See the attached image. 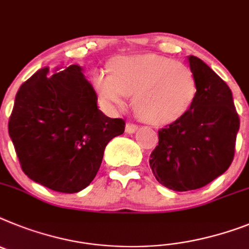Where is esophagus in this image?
I'll list each match as a JSON object with an SVG mask.
<instances>
[{
    "mask_svg": "<svg viewBox=\"0 0 249 249\" xmlns=\"http://www.w3.org/2000/svg\"><path fill=\"white\" fill-rule=\"evenodd\" d=\"M139 129V127L136 126V124H132V123H127L126 124V133H135L136 131Z\"/></svg>",
    "mask_w": 249,
    "mask_h": 249,
    "instance_id": "obj_1",
    "label": "esophagus"
}]
</instances>
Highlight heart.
<instances>
[{"mask_svg":"<svg viewBox=\"0 0 249 249\" xmlns=\"http://www.w3.org/2000/svg\"><path fill=\"white\" fill-rule=\"evenodd\" d=\"M108 74L97 71L92 86L103 106L122 109L126 97L139 118L152 126L180 121L194 106L197 83L185 64L156 54L117 56L108 61Z\"/></svg>","mask_w":249,"mask_h":249,"instance_id":"heart-1","label":"heart"}]
</instances>
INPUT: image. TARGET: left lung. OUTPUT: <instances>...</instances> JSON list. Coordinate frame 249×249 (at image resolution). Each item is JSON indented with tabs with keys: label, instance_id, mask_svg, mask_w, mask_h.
<instances>
[{
	"label": "left lung",
	"instance_id": "left-lung-1",
	"mask_svg": "<svg viewBox=\"0 0 249 249\" xmlns=\"http://www.w3.org/2000/svg\"><path fill=\"white\" fill-rule=\"evenodd\" d=\"M189 65L197 94L188 114L159 131V145L150 155L156 180L174 191L203 188L231 166L239 117L227 83L194 55Z\"/></svg>",
	"mask_w": 249,
	"mask_h": 249
}]
</instances>
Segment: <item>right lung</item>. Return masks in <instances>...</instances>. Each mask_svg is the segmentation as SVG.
Wrapping results in <instances>:
<instances>
[{
    "mask_svg": "<svg viewBox=\"0 0 249 249\" xmlns=\"http://www.w3.org/2000/svg\"><path fill=\"white\" fill-rule=\"evenodd\" d=\"M78 64L41 68L15 98L8 133L22 171L35 182L73 194L93 181L104 148L124 121L98 109L97 94Z\"/></svg>",
    "mask_w": 249,
    "mask_h": 249,
    "instance_id": "right-lung-1",
    "label": "right lung"
}]
</instances>
